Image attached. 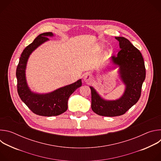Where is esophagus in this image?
I'll use <instances>...</instances> for the list:
<instances>
[{
	"mask_svg": "<svg viewBox=\"0 0 161 161\" xmlns=\"http://www.w3.org/2000/svg\"><path fill=\"white\" fill-rule=\"evenodd\" d=\"M92 80V77L90 75H85L83 77V81L85 83H89Z\"/></svg>",
	"mask_w": 161,
	"mask_h": 161,
	"instance_id": "34e87169",
	"label": "esophagus"
}]
</instances>
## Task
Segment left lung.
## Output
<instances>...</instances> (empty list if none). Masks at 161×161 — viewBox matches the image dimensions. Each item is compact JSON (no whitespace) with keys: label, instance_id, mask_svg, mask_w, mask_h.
Listing matches in <instances>:
<instances>
[{"label":"left lung","instance_id":"1","mask_svg":"<svg viewBox=\"0 0 161 161\" xmlns=\"http://www.w3.org/2000/svg\"><path fill=\"white\" fill-rule=\"evenodd\" d=\"M119 42L120 50L117 56H112L113 68L119 67L122 82L125 85L122 96L115 100L103 98L93 86H90L92 95L91 108L100 116L116 117L124 114L138 101L146 72L141 52L124 37H115Z\"/></svg>","mask_w":161,"mask_h":161}]
</instances>
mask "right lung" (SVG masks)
I'll use <instances>...</instances> for the list:
<instances>
[{"label": "right lung", "instance_id": "add662e5", "mask_svg": "<svg viewBox=\"0 0 161 161\" xmlns=\"http://www.w3.org/2000/svg\"><path fill=\"white\" fill-rule=\"evenodd\" d=\"M54 36L52 32L39 34L34 41L23 51L16 69L18 93L28 108L35 114L44 117L57 116L67 109L69 97L82 85L81 80L59 88L51 92L39 94L29 88L26 79V67L30 55L44 42L49 41L48 37Z\"/></svg>", "mask_w": 161, "mask_h": 161}]
</instances>
